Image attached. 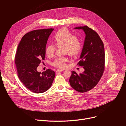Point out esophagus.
Returning <instances> with one entry per match:
<instances>
[{"instance_id": "esophagus-1", "label": "esophagus", "mask_w": 126, "mask_h": 126, "mask_svg": "<svg viewBox=\"0 0 126 126\" xmlns=\"http://www.w3.org/2000/svg\"><path fill=\"white\" fill-rule=\"evenodd\" d=\"M63 70H61V69H57L56 70V72H62Z\"/></svg>"}]
</instances>
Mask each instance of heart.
I'll use <instances>...</instances> for the list:
<instances>
[{
	"instance_id": "obj_1",
	"label": "heart",
	"mask_w": 126,
	"mask_h": 126,
	"mask_svg": "<svg viewBox=\"0 0 126 126\" xmlns=\"http://www.w3.org/2000/svg\"><path fill=\"white\" fill-rule=\"evenodd\" d=\"M54 41L58 47L63 46L64 53H67L71 56L77 55L82 48L81 41L72 32L66 28L58 31L54 36ZM55 49L56 46L54 45L50 44L46 48V54L48 56H51L54 54ZM67 60V58L65 57L57 58L53 62V65L57 68H63L65 67V63Z\"/></svg>"
}]
</instances>
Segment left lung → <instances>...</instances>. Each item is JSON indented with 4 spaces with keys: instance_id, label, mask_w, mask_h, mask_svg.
Instances as JSON below:
<instances>
[{
    "instance_id": "8db88e82",
    "label": "left lung",
    "mask_w": 126,
    "mask_h": 126,
    "mask_svg": "<svg viewBox=\"0 0 126 126\" xmlns=\"http://www.w3.org/2000/svg\"><path fill=\"white\" fill-rule=\"evenodd\" d=\"M85 34L83 47L78 63L84 71L77 74L72 71L69 79L71 86L76 91L84 93L93 89L100 80L105 68V50L103 43L96 32L87 26L75 27Z\"/></svg>"
}]
</instances>
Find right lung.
Masks as SVG:
<instances>
[{
  "instance_id": "add662e5",
  "label": "right lung",
  "mask_w": 126,
  "mask_h": 126,
  "mask_svg": "<svg viewBox=\"0 0 126 126\" xmlns=\"http://www.w3.org/2000/svg\"><path fill=\"white\" fill-rule=\"evenodd\" d=\"M53 28L39 29L25 34L18 46L15 58L18 77L35 93L46 92L51 87L55 73L50 69L41 72L37 68L44 60L47 41Z\"/></svg>"
}]
</instances>
